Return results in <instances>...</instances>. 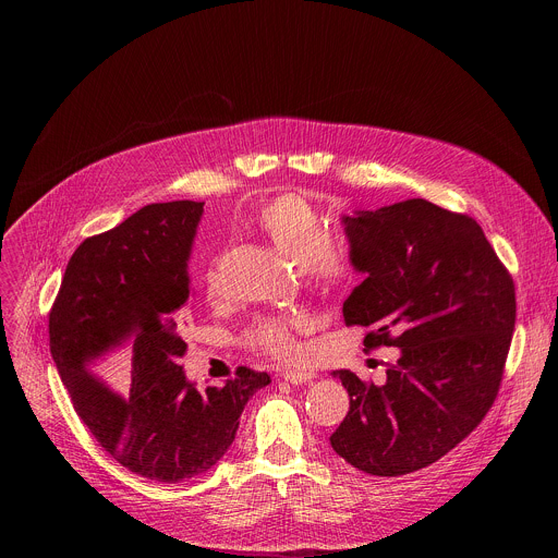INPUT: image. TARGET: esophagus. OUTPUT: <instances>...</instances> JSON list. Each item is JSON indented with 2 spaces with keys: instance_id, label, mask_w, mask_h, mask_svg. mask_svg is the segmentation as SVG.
<instances>
[{
  "instance_id": "esophagus-1",
  "label": "esophagus",
  "mask_w": 558,
  "mask_h": 558,
  "mask_svg": "<svg viewBox=\"0 0 558 558\" xmlns=\"http://www.w3.org/2000/svg\"><path fill=\"white\" fill-rule=\"evenodd\" d=\"M280 375H282L284 381L295 384V386H298V384H306V381H311V379L315 377L311 371H300V368H293V371L289 368V371H282Z\"/></svg>"
}]
</instances>
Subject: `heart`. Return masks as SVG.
I'll return each instance as SVG.
<instances>
[{
  "label": "heart",
  "mask_w": 558,
  "mask_h": 558,
  "mask_svg": "<svg viewBox=\"0 0 558 558\" xmlns=\"http://www.w3.org/2000/svg\"><path fill=\"white\" fill-rule=\"evenodd\" d=\"M252 225L267 241L289 258L302 265L304 276L317 287L342 291L355 284L360 265L355 252L340 238L329 235V225L313 201L284 192L265 201L252 216ZM203 289L209 300L222 293L220 254H214L203 269ZM313 325L306 313L256 315L243 331V344L252 351L291 360L298 355V333Z\"/></svg>",
  "instance_id": "obj_1"
}]
</instances>
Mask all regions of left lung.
Here are the masks:
<instances>
[{
  "label": "left lung",
  "mask_w": 558,
  "mask_h": 558,
  "mask_svg": "<svg viewBox=\"0 0 558 558\" xmlns=\"http://www.w3.org/2000/svg\"><path fill=\"white\" fill-rule=\"evenodd\" d=\"M364 282L344 323L364 351L397 347L384 384L336 371L351 409L331 435L353 468L397 476L426 468L493 409L517 320L514 282L484 229L424 198L344 216Z\"/></svg>",
  "instance_id": "8db88e82"
}]
</instances>
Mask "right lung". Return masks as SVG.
I'll return each instance as SVG.
<instances>
[{"mask_svg": "<svg viewBox=\"0 0 558 558\" xmlns=\"http://www.w3.org/2000/svg\"><path fill=\"white\" fill-rule=\"evenodd\" d=\"M205 203L145 205L72 254L48 315L50 353L74 413L123 468L179 484L231 446L267 373L238 366L198 390L187 351V258Z\"/></svg>", "mask_w": 558, "mask_h": 558, "instance_id": "add662e5", "label": "right lung"}]
</instances>
